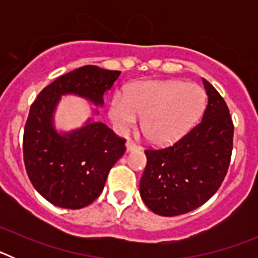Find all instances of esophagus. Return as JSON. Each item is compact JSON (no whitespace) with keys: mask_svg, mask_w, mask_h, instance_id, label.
<instances>
[{"mask_svg":"<svg viewBox=\"0 0 258 258\" xmlns=\"http://www.w3.org/2000/svg\"><path fill=\"white\" fill-rule=\"evenodd\" d=\"M126 150L129 152H132V151H138V150H141V146L140 145H137L136 142H134V141H132V140H127V142H126Z\"/></svg>","mask_w":258,"mask_h":258,"instance_id":"1","label":"esophagus"}]
</instances>
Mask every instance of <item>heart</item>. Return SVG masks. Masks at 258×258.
Segmentation results:
<instances>
[{"label":"heart","instance_id":"obj_1","mask_svg":"<svg viewBox=\"0 0 258 258\" xmlns=\"http://www.w3.org/2000/svg\"><path fill=\"white\" fill-rule=\"evenodd\" d=\"M206 102V93L195 84L140 81L113 97L108 115L121 131L142 116L141 126L147 138L166 143L183 136L198 121Z\"/></svg>","mask_w":258,"mask_h":258}]
</instances>
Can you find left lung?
Instances as JSON below:
<instances>
[{"mask_svg":"<svg viewBox=\"0 0 258 258\" xmlns=\"http://www.w3.org/2000/svg\"><path fill=\"white\" fill-rule=\"evenodd\" d=\"M208 104L203 118L172 145L147 149L140 194L159 216H178L199 208L217 192L232 152L234 124L226 102L203 79Z\"/></svg>","mask_w":258,"mask_h":258,"instance_id":"left-lung-1","label":"left lung"}]
</instances>
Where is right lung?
<instances>
[{
    "instance_id": "1",
    "label": "right lung",
    "mask_w": 258,
    "mask_h": 258,
    "mask_svg": "<svg viewBox=\"0 0 258 258\" xmlns=\"http://www.w3.org/2000/svg\"><path fill=\"white\" fill-rule=\"evenodd\" d=\"M120 74L84 66L59 76L32 103L23 136L24 165L33 187L54 206L80 209L92 204L126 149L124 138L103 122L89 120L77 131L59 134L52 115L60 95L76 94L102 106Z\"/></svg>"
}]
</instances>
